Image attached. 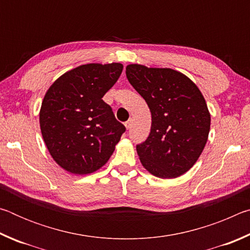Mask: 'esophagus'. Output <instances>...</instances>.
Instances as JSON below:
<instances>
[{"label":"esophagus","mask_w":250,"mask_h":250,"mask_svg":"<svg viewBox=\"0 0 250 250\" xmlns=\"http://www.w3.org/2000/svg\"><path fill=\"white\" fill-rule=\"evenodd\" d=\"M131 124H132V120H131V119H129V120H128V121H126V122H125V128H126V129H128V130H129V129L131 128Z\"/></svg>","instance_id":"esophagus-1"}]
</instances>
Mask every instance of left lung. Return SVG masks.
I'll use <instances>...</instances> for the list:
<instances>
[{
    "label": "left lung",
    "instance_id": "1",
    "mask_svg": "<svg viewBox=\"0 0 250 250\" xmlns=\"http://www.w3.org/2000/svg\"><path fill=\"white\" fill-rule=\"evenodd\" d=\"M125 75L151 111V131L137 146L143 167L161 179L188 172L208 139L210 113L201 90L188 76L171 68L130 64Z\"/></svg>",
    "mask_w": 250,
    "mask_h": 250
}]
</instances>
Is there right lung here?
Returning a JSON list of instances; mask_svg holds the SVG:
<instances>
[{"label":"right lung","mask_w":250,"mask_h":250,"mask_svg":"<svg viewBox=\"0 0 250 250\" xmlns=\"http://www.w3.org/2000/svg\"><path fill=\"white\" fill-rule=\"evenodd\" d=\"M122 69L120 62L78 66L46 91L40 111L42 135L49 154L65 171L90 174L112 155L125 128L103 97Z\"/></svg>","instance_id":"obj_1"}]
</instances>
